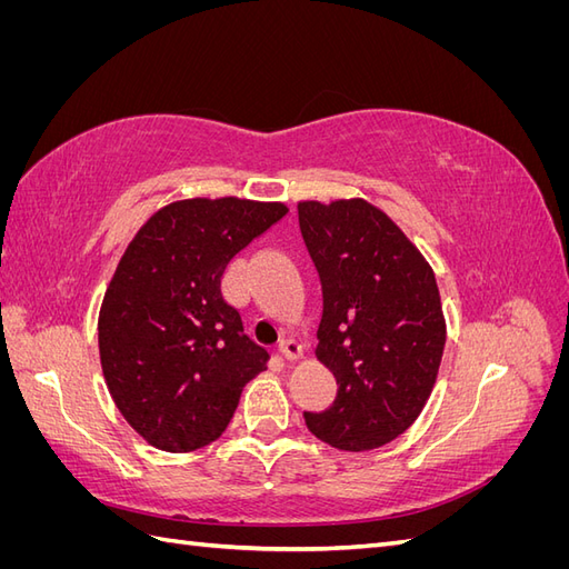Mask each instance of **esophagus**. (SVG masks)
Returning <instances> with one entry per match:
<instances>
[{"label": "esophagus", "instance_id": "1", "mask_svg": "<svg viewBox=\"0 0 569 569\" xmlns=\"http://www.w3.org/2000/svg\"><path fill=\"white\" fill-rule=\"evenodd\" d=\"M278 351H280V356H282L284 360H297V358H301V353H303L301 343L295 341V339H282Z\"/></svg>", "mask_w": 569, "mask_h": 569}]
</instances>
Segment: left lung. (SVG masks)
<instances>
[{
	"instance_id": "left-lung-1",
	"label": "left lung",
	"mask_w": 569,
	"mask_h": 569,
	"mask_svg": "<svg viewBox=\"0 0 569 569\" xmlns=\"http://www.w3.org/2000/svg\"><path fill=\"white\" fill-rule=\"evenodd\" d=\"M299 228L322 287L318 358L337 399L303 412L306 427L341 451H372L418 420L446 343L432 268L393 222L363 199L299 203Z\"/></svg>"
}]
</instances>
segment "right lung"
I'll use <instances>...</instances> for the list:
<instances>
[{
  "mask_svg": "<svg viewBox=\"0 0 569 569\" xmlns=\"http://www.w3.org/2000/svg\"><path fill=\"white\" fill-rule=\"evenodd\" d=\"M282 203L187 199L153 213L120 258L99 313V356L123 418L151 446L197 451L226 432L270 353L220 295L234 253Z\"/></svg>",
  "mask_w": 569,
  "mask_h": 569,
  "instance_id": "1",
  "label": "right lung"
}]
</instances>
